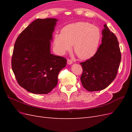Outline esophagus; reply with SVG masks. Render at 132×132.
<instances>
[{
  "instance_id": "34e87169",
  "label": "esophagus",
  "mask_w": 132,
  "mask_h": 132,
  "mask_svg": "<svg viewBox=\"0 0 132 132\" xmlns=\"http://www.w3.org/2000/svg\"><path fill=\"white\" fill-rule=\"evenodd\" d=\"M72 63H73L72 60H71V59H68V60H67V64H68L70 65V64H72Z\"/></svg>"
}]
</instances>
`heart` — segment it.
I'll return each instance as SVG.
<instances>
[{
    "label": "heart",
    "instance_id": "b5f03b06",
    "mask_svg": "<svg viewBox=\"0 0 132 132\" xmlns=\"http://www.w3.org/2000/svg\"><path fill=\"white\" fill-rule=\"evenodd\" d=\"M101 38L99 28L86 22H77L67 25L61 30V34H55L53 39V49L59 55L74 52L81 59H88L96 53Z\"/></svg>",
    "mask_w": 132,
    "mask_h": 132
}]
</instances>
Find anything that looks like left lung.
<instances>
[{
	"instance_id": "1",
	"label": "left lung",
	"mask_w": 132,
	"mask_h": 132,
	"mask_svg": "<svg viewBox=\"0 0 132 132\" xmlns=\"http://www.w3.org/2000/svg\"><path fill=\"white\" fill-rule=\"evenodd\" d=\"M102 43L96 53L80 63L82 73L81 82L89 91L105 89L116 77L121 60L117 38L106 24L102 31Z\"/></svg>"
}]
</instances>
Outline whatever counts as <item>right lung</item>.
Here are the masks:
<instances>
[{"mask_svg": "<svg viewBox=\"0 0 132 132\" xmlns=\"http://www.w3.org/2000/svg\"><path fill=\"white\" fill-rule=\"evenodd\" d=\"M58 20L38 19L19 35L11 58L20 86L35 94H47L57 86L58 75L67 64L64 57L51 53V41Z\"/></svg>", "mask_w": 132, "mask_h": 132, "instance_id": "right-lung-1", "label": "right lung"}]
</instances>
